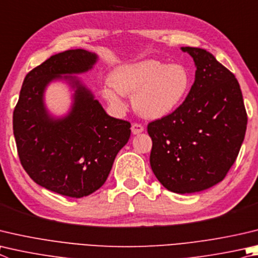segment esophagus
I'll return each mask as SVG.
<instances>
[{"label": "esophagus", "mask_w": 258, "mask_h": 258, "mask_svg": "<svg viewBox=\"0 0 258 258\" xmlns=\"http://www.w3.org/2000/svg\"><path fill=\"white\" fill-rule=\"evenodd\" d=\"M131 130H132V133H133L134 135H137V134L142 133L143 131H144V127H143V126H142L141 124L134 123V124L132 125V127H131Z\"/></svg>", "instance_id": "1"}]
</instances>
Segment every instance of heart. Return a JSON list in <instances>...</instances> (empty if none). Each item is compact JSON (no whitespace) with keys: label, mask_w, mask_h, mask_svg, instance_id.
Wrapping results in <instances>:
<instances>
[{"label":"heart","mask_w":258,"mask_h":258,"mask_svg":"<svg viewBox=\"0 0 258 258\" xmlns=\"http://www.w3.org/2000/svg\"><path fill=\"white\" fill-rule=\"evenodd\" d=\"M191 77L184 65L166 64L157 59L123 64L109 74V83L101 96L117 113L125 110L124 96L144 118L159 119L174 113L190 90Z\"/></svg>","instance_id":"b5f03b06"}]
</instances>
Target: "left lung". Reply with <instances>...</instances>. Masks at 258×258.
Wrapping results in <instances>:
<instances>
[{"mask_svg":"<svg viewBox=\"0 0 258 258\" xmlns=\"http://www.w3.org/2000/svg\"><path fill=\"white\" fill-rule=\"evenodd\" d=\"M193 58L195 81L174 113L148 125L150 165L168 190L189 194L226 177L245 139L247 114L235 76L205 49L181 47Z\"/></svg>","mask_w":258,"mask_h":258,"instance_id":"1","label":"left lung"}]
</instances>
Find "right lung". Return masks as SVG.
<instances>
[{"label": "right lung", "mask_w": 258, "mask_h": 258, "mask_svg": "<svg viewBox=\"0 0 258 258\" xmlns=\"http://www.w3.org/2000/svg\"><path fill=\"white\" fill-rule=\"evenodd\" d=\"M97 60V54L80 48L50 56L27 74L13 111L23 169L36 184L69 198L88 196L105 184L131 135L128 121L107 114L77 77ZM54 81H64L74 91L72 108L62 117L44 105V91Z\"/></svg>", "instance_id": "obj_1"}]
</instances>
